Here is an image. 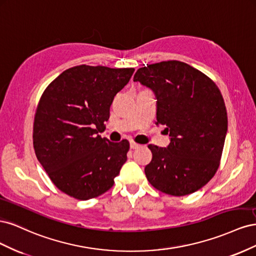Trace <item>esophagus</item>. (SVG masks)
Masks as SVG:
<instances>
[{"label":"esophagus","instance_id":"obj_1","mask_svg":"<svg viewBox=\"0 0 256 256\" xmlns=\"http://www.w3.org/2000/svg\"><path fill=\"white\" fill-rule=\"evenodd\" d=\"M141 145L140 144H138V143H136V142H134V141H130V148L131 150H136V148H138V147H140Z\"/></svg>","mask_w":256,"mask_h":256}]
</instances>
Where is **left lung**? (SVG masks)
<instances>
[{
    "label": "left lung",
    "mask_w": 256,
    "mask_h": 256,
    "mask_svg": "<svg viewBox=\"0 0 256 256\" xmlns=\"http://www.w3.org/2000/svg\"><path fill=\"white\" fill-rule=\"evenodd\" d=\"M134 82L157 99V125L171 136L166 147L150 144L152 159L145 175L152 187L174 196L198 191L220 164L228 113L216 83L192 66L168 60L138 68Z\"/></svg>",
    "instance_id": "left-lung-1"
}]
</instances>
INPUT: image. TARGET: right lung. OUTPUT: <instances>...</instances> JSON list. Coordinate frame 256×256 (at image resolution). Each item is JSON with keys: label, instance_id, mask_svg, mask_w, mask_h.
<instances>
[{"label": "right lung", "instance_id": "add662e5", "mask_svg": "<svg viewBox=\"0 0 256 256\" xmlns=\"http://www.w3.org/2000/svg\"><path fill=\"white\" fill-rule=\"evenodd\" d=\"M134 68L80 65L44 90L33 128L36 157L67 196L86 200L109 190L127 160L129 142H110L98 132L110 118L114 96Z\"/></svg>", "mask_w": 256, "mask_h": 256}]
</instances>
